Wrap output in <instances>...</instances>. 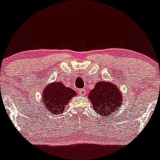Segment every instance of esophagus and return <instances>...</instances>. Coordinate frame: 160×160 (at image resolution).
I'll use <instances>...</instances> for the list:
<instances>
[{"label": "esophagus", "instance_id": "1", "mask_svg": "<svg viewBox=\"0 0 160 160\" xmlns=\"http://www.w3.org/2000/svg\"><path fill=\"white\" fill-rule=\"evenodd\" d=\"M79 94L80 95L85 96V95H86V91H85V89H84V88H82V89L79 90Z\"/></svg>", "mask_w": 160, "mask_h": 160}]
</instances>
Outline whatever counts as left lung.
Segmentation results:
<instances>
[{
	"label": "left lung",
	"mask_w": 160,
	"mask_h": 160,
	"mask_svg": "<svg viewBox=\"0 0 160 160\" xmlns=\"http://www.w3.org/2000/svg\"><path fill=\"white\" fill-rule=\"evenodd\" d=\"M88 98L92 102L94 111L102 116H108L116 112L122 102L119 89L110 82H98L89 92Z\"/></svg>",
	"instance_id": "8db88e82"
}]
</instances>
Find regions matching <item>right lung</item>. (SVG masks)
I'll return each mask as SVG.
<instances>
[{
    "mask_svg": "<svg viewBox=\"0 0 160 160\" xmlns=\"http://www.w3.org/2000/svg\"><path fill=\"white\" fill-rule=\"evenodd\" d=\"M76 92L70 88H66L63 83L55 82L48 85L43 92V102L46 112L59 115L64 112L65 106Z\"/></svg>",
    "mask_w": 160,
    "mask_h": 160,
    "instance_id": "1",
    "label": "right lung"
}]
</instances>
